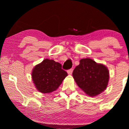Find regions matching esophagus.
<instances>
[{"instance_id": "obj_1", "label": "esophagus", "mask_w": 129, "mask_h": 129, "mask_svg": "<svg viewBox=\"0 0 129 129\" xmlns=\"http://www.w3.org/2000/svg\"><path fill=\"white\" fill-rule=\"evenodd\" d=\"M72 72H73V69H69V70H67V73H68V74H69V75H72Z\"/></svg>"}]
</instances>
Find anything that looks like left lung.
I'll return each mask as SVG.
<instances>
[{"label": "left lung", "instance_id": "left-lung-1", "mask_svg": "<svg viewBox=\"0 0 129 129\" xmlns=\"http://www.w3.org/2000/svg\"><path fill=\"white\" fill-rule=\"evenodd\" d=\"M73 76L84 92L90 96H94L107 88L109 72L106 66L91 59H82L74 69Z\"/></svg>", "mask_w": 129, "mask_h": 129}]
</instances>
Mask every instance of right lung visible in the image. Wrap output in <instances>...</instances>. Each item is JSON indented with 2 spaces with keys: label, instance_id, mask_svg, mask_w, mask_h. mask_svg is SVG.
<instances>
[{
  "label": "right lung",
  "instance_id": "obj_1",
  "mask_svg": "<svg viewBox=\"0 0 129 129\" xmlns=\"http://www.w3.org/2000/svg\"><path fill=\"white\" fill-rule=\"evenodd\" d=\"M67 75L60 63L45 59L35 67L31 76L37 90L48 93L57 90Z\"/></svg>",
  "mask_w": 129,
  "mask_h": 129
}]
</instances>
